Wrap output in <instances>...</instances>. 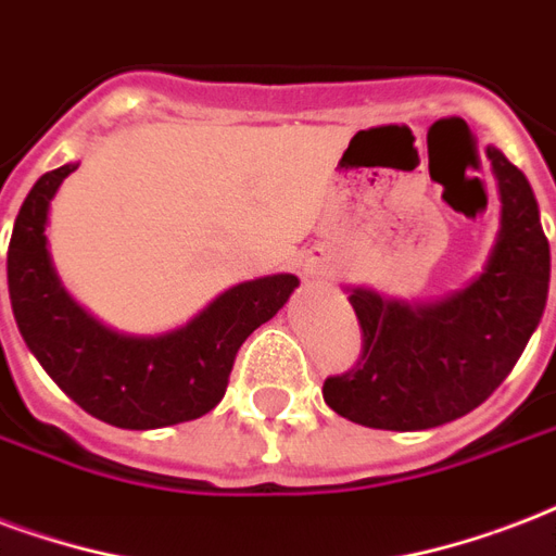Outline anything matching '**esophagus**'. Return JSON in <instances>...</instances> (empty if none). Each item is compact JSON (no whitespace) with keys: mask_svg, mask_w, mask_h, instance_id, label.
I'll use <instances>...</instances> for the list:
<instances>
[{"mask_svg":"<svg viewBox=\"0 0 556 556\" xmlns=\"http://www.w3.org/2000/svg\"><path fill=\"white\" fill-rule=\"evenodd\" d=\"M306 274L308 277H332L334 274V260L332 253L324 248H315L306 256Z\"/></svg>","mask_w":556,"mask_h":556,"instance_id":"34e87169","label":"esophagus"}]
</instances>
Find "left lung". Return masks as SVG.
Instances as JSON below:
<instances>
[{"mask_svg":"<svg viewBox=\"0 0 556 556\" xmlns=\"http://www.w3.org/2000/svg\"><path fill=\"white\" fill-rule=\"evenodd\" d=\"M502 192L495 248L464 291L438 303L353 288L362 358L324 381L326 405L367 429L422 431L476 410L507 379L545 312L551 250L528 177L486 148Z\"/></svg>","mask_w":556,"mask_h":556,"instance_id":"8db88e82","label":"left lung"}]
</instances>
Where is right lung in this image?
<instances>
[{"mask_svg":"<svg viewBox=\"0 0 556 556\" xmlns=\"http://www.w3.org/2000/svg\"><path fill=\"white\" fill-rule=\"evenodd\" d=\"M66 163L34 184L8 244V291L25 344L58 388L116 429H163L222 402L239 346L286 306L294 274L250 279L212 300L175 332L130 338L101 326L66 294L46 248V222Z\"/></svg>","mask_w":556,"mask_h":556,"instance_id":"obj_1","label":"right lung"}]
</instances>
